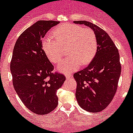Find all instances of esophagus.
<instances>
[{
    "mask_svg": "<svg viewBox=\"0 0 133 133\" xmlns=\"http://www.w3.org/2000/svg\"><path fill=\"white\" fill-rule=\"evenodd\" d=\"M65 77H66L67 78H72V76H73V75L71 74H70V73H67L65 74Z\"/></svg>",
    "mask_w": 133,
    "mask_h": 133,
    "instance_id": "1",
    "label": "esophagus"
}]
</instances>
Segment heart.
I'll return each mask as SVG.
<instances>
[{
	"label": "heart",
	"instance_id": "b5f03b06",
	"mask_svg": "<svg viewBox=\"0 0 133 133\" xmlns=\"http://www.w3.org/2000/svg\"><path fill=\"white\" fill-rule=\"evenodd\" d=\"M98 46V38L94 30L71 23L55 27L52 36L46 37L42 41L46 55L55 64L62 61L67 49L70 57L58 65V70L62 72L75 71L81 65L89 64L96 55Z\"/></svg>",
	"mask_w": 133,
	"mask_h": 133
}]
</instances>
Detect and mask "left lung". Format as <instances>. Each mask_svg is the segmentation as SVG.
<instances>
[{
    "label": "left lung",
    "mask_w": 133,
    "mask_h": 133,
    "mask_svg": "<svg viewBox=\"0 0 133 133\" xmlns=\"http://www.w3.org/2000/svg\"><path fill=\"white\" fill-rule=\"evenodd\" d=\"M74 23L88 26L98 38V50L88 66L76 72V97L83 109L98 112L107 108L116 94L121 73L120 55L117 47L108 33L98 26L86 21Z\"/></svg>",
    "instance_id": "8db88e82"
}]
</instances>
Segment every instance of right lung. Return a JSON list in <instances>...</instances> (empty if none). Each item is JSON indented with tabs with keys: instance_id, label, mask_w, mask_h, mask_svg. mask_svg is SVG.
<instances>
[{
	"instance_id": "add662e5",
	"label": "right lung",
	"mask_w": 133,
	"mask_h": 133,
	"mask_svg": "<svg viewBox=\"0 0 133 133\" xmlns=\"http://www.w3.org/2000/svg\"><path fill=\"white\" fill-rule=\"evenodd\" d=\"M59 22L39 21L17 39L12 52L11 69L12 84L25 107L35 114L45 115L58 104L56 92L65 80L57 71L42 47V39Z\"/></svg>"
}]
</instances>
